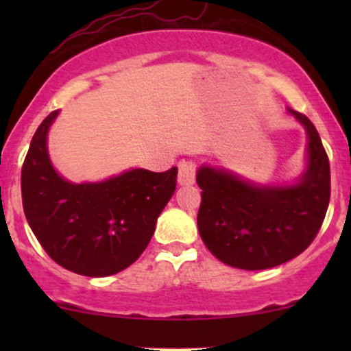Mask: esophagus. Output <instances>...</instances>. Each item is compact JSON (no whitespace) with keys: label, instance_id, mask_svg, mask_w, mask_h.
Here are the masks:
<instances>
[{"label":"esophagus","instance_id":"esophagus-1","mask_svg":"<svg viewBox=\"0 0 351 351\" xmlns=\"http://www.w3.org/2000/svg\"><path fill=\"white\" fill-rule=\"evenodd\" d=\"M178 183L181 186H189L196 180V163L193 160H183L178 165Z\"/></svg>","mask_w":351,"mask_h":351}]
</instances>
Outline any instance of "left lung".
Masks as SVG:
<instances>
[{
  "instance_id": "obj_1",
  "label": "left lung",
  "mask_w": 351,
  "mask_h": 351,
  "mask_svg": "<svg viewBox=\"0 0 351 351\" xmlns=\"http://www.w3.org/2000/svg\"><path fill=\"white\" fill-rule=\"evenodd\" d=\"M307 132V167L293 184L271 186L203 165L199 236L221 263L263 271L293 259L312 244L330 201V163L317 128L289 108Z\"/></svg>"
}]
</instances>
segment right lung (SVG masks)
<instances>
[{
	"label": "right lung",
	"instance_id": "1",
	"mask_svg": "<svg viewBox=\"0 0 351 351\" xmlns=\"http://www.w3.org/2000/svg\"><path fill=\"white\" fill-rule=\"evenodd\" d=\"M58 114L43 120L24 158V215L54 263L80 276H114L147 249L175 193L178 168H135L99 183H71L54 170L47 153V132Z\"/></svg>",
	"mask_w": 351,
	"mask_h": 351
}]
</instances>
